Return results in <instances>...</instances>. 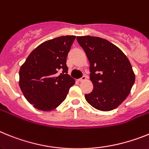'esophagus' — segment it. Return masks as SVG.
Returning a JSON list of instances; mask_svg holds the SVG:
<instances>
[{
	"label": "esophagus",
	"instance_id": "esophagus-1",
	"mask_svg": "<svg viewBox=\"0 0 149 149\" xmlns=\"http://www.w3.org/2000/svg\"><path fill=\"white\" fill-rule=\"evenodd\" d=\"M85 80H86V77H85V76H82V78L79 79H78V81L79 82H84Z\"/></svg>",
	"mask_w": 149,
	"mask_h": 149
}]
</instances>
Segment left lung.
I'll use <instances>...</instances> for the list:
<instances>
[{"instance_id":"obj_1","label":"left lung","mask_w":149,"mask_h":149,"mask_svg":"<svg viewBox=\"0 0 149 149\" xmlns=\"http://www.w3.org/2000/svg\"><path fill=\"white\" fill-rule=\"evenodd\" d=\"M90 64L92 91L85 100L98 110L111 111L128 96L135 82L130 61L119 48L105 39L91 36L77 37Z\"/></svg>"}]
</instances>
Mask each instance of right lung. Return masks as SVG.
Segmentation results:
<instances>
[{
	"label": "right lung",
	"mask_w": 149,
	"mask_h": 149,
	"mask_svg": "<svg viewBox=\"0 0 149 149\" xmlns=\"http://www.w3.org/2000/svg\"><path fill=\"white\" fill-rule=\"evenodd\" d=\"M76 36L45 41L31 52L19 70V87L34 108L51 111L66 99L75 80L67 74V54ZM62 73L58 74L59 70Z\"/></svg>",
	"instance_id": "add662e5"
}]
</instances>
